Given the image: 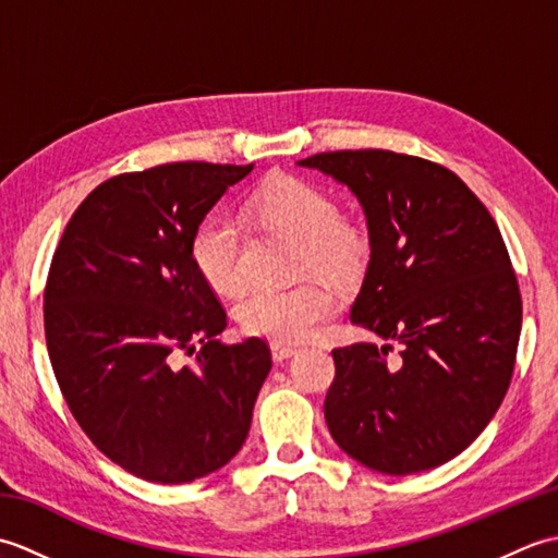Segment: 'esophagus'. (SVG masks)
Instances as JSON below:
<instances>
[{"mask_svg":"<svg viewBox=\"0 0 558 558\" xmlns=\"http://www.w3.org/2000/svg\"><path fill=\"white\" fill-rule=\"evenodd\" d=\"M270 352H272V360H276V362H286V360L292 357L294 352H298V348L288 345V342H272Z\"/></svg>","mask_w":558,"mask_h":558,"instance_id":"obj_1","label":"esophagus"}]
</instances>
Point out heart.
Listing matches in <instances>:
<instances>
[{
	"mask_svg": "<svg viewBox=\"0 0 558 558\" xmlns=\"http://www.w3.org/2000/svg\"><path fill=\"white\" fill-rule=\"evenodd\" d=\"M254 213L266 228L300 242V276L348 288L366 268L369 236L360 225L342 220L340 204L324 186L300 177H280L260 189ZM242 248L240 222L225 213L201 220L192 236L194 266L220 294H232L244 286ZM333 314L336 298L322 282H300L282 290L258 288L236 306V318L248 336L276 342L312 338Z\"/></svg>",
	"mask_w": 558,
	"mask_h": 558,
	"instance_id": "obj_1",
	"label": "heart"
}]
</instances>
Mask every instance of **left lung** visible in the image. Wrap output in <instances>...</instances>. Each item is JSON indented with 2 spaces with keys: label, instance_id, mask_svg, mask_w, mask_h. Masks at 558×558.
Wrapping results in <instances>:
<instances>
[{
  "label": "left lung",
  "instance_id": "1",
  "mask_svg": "<svg viewBox=\"0 0 558 558\" xmlns=\"http://www.w3.org/2000/svg\"><path fill=\"white\" fill-rule=\"evenodd\" d=\"M300 165L360 198L372 260L350 318L384 340L333 350L328 432L386 475L441 465L484 432L513 378L523 300L499 225L456 172L417 156L333 150Z\"/></svg>",
  "mask_w": 558,
  "mask_h": 558
}]
</instances>
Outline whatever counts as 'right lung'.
<instances>
[{
	"label": "right lung",
	"mask_w": 558,
	"mask_h": 558,
	"mask_svg": "<svg viewBox=\"0 0 558 558\" xmlns=\"http://www.w3.org/2000/svg\"><path fill=\"white\" fill-rule=\"evenodd\" d=\"M252 165L168 162L110 177L83 198L45 286L59 390L105 456L132 475L194 482L242 448L270 372L266 340L228 345L192 236ZM202 348L182 367V351Z\"/></svg>",
	"instance_id": "1"
}]
</instances>
